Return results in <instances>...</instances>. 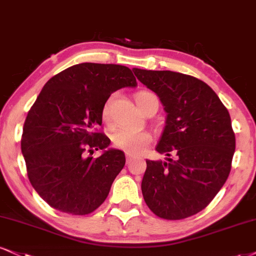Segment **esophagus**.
I'll return each mask as SVG.
<instances>
[{
	"label": "esophagus",
	"instance_id": "obj_1",
	"mask_svg": "<svg viewBox=\"0 0 256 256\" xmlns=\"http://www.w3.org/2000/svg\"><path fill=\"white\" fill-rule=\"evenodd\" d=\"M126 160H127V164H130L132 162H133V156H126Z\"/></svg>",
	"mask_w": 256,
	"mask_h": 256
}]
</instances>
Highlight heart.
<instances>
[{
  "instance_id": "obj_1",
  "label": "heart",
  "mask_w": 256,
  "mask_h": 256,
  "mask_svg": "<svg viewBox=\"0 0 256 256\" xmlns=\"http://www.w3.org/2000/svg\"><path fill=\"white\" fill-rule=\"evenodd\" d=\"M150 96H154V94L150 92V91H138L135 94V100H136V104L140 110L144 109V104H146L147 100ZM112 100L114 94L106 100L102 108V118L106 122L109 120L110 108H112ZM112 141L114 146H115V148H118V150L127 154H130V156H136V154L144 152V148L152 142V135L146 130H134V129L122 128L118 129L112 134Z\"/></svg>"
}]
</instances>
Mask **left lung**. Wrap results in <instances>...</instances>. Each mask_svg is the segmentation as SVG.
<instances>
[{"mask_svg": "<svg viewBox=\"0 0 256 256\" xmlns=\"http://www.w3.org/2000/svg\"><path fill=\"white\" fill-rule=\"evenodd\" d=\"M167 112L156 150L167 162L146 160L141 190L150 211L164 220H182L206 208L232 170L235 133L229 112L215 91L192 76L133 68Z\"/></svg>", "mask_w": 256, "mask_h": 256, "instance_id": "1", "label": "left lung"}]
</instances>
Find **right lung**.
<instances>
[{"mask_svg": "<svg viewBox=\"0 0 256 256\" xmlns=\"http://www.w3.org/2000/svg\"><path fill=\"white\" fill-rule=\"evenodd\" d=\"M127 66L83 62L59 72L45 84L28 112L21 150L32 186L53 209L89 215L108 197L126 164L122 150H104L102 108L114 91L135 86Z\"/></svg>", "mask_w": 256, "mask_h": 256, "instance_id": "obj_1", "label": "right lung"}]
</instances>
